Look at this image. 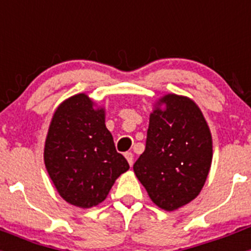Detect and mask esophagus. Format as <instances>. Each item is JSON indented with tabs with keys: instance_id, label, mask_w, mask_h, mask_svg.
<instances>
[{
	"instance_id": "1",
	"label": "esophagus",
	"mask_w": 251,
	"mask_h": 251,
	"mask_svg": "<svg viewBox=\"0 0 251 251\" xmlns=\"http://www.w3.org/2000/svg\"><path fill=\"white\" fill-rule=\"evenodd\" d=\"M124 157L127 158L129 166H132L133 165V153L132 152H126V153H124Z\"/></svg>"
}]
</instances>
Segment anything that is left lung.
<instances>
[{"label":"left lung","mask_w":251,"mask_h":251,"mask_svg":"<svg viewBox=\"0 0 251 251\" xmlns=\"http://www.w3.org/2000/svg\"><path fill=\"white\" fill-rule=\"evenodd\" d=\"M211 161V133L196 103L176 94L159 99L150 115L145 152L133 165L151 200L166 211L191 202L205 185Z\"/></svg>","instance_id":"left-lung-1"}]
</instances>
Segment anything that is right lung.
I'll return each instance as SVG.
<instances>
[{"label": "right lung", "instance_id": "obj_1", "mask_svg": "<svg viewBox=\"0 0 251 251\" xmlns=\"http://www.w3.org/2000/svg\"><path fill=\"white\" fill-rule=\"evenodd\" d=\"M51 181L66 202L89 208L103 202L115 179L129 170L105 127L103 108L76 94L55 110L44 150Z\"/></svg>", "mask_w": 251, "mask_h": 251}]
</instances>
